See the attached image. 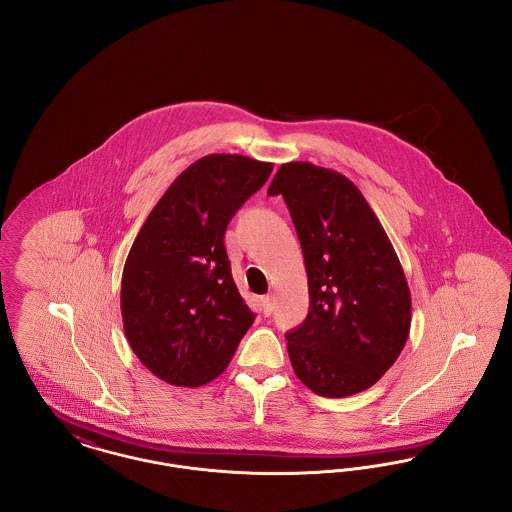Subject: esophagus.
<instances>
[{
	"label": "esophagus",
	"mask_w": 512,
	"mask_h": 512,
	"mask_svg": "<svg viewBox=\"0 0 512 512\" xmlns=\"http://www.w3.org/2000/svg\"><path fill=\"white\" fill-rule=\"evenodd\" d=\"M261 307H263V313L268 317L274 311V297L272 295L261 297Z\"/></svg>",
	"instance_id": "obj_1"
}]
</instances>
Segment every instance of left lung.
I'll list each match as a JSON object with an SVG mask.
<instances>
[{"instance_id":"8db88e82","label":"left lung","mask_w":512,"mask_h":512,"mask_svg":"<svg viewBox=\"0 0 512 512\" xmlns=\"http://www.w3.org/2000/svg\"><path fill=\"white\" fill-rule=\"evenodd\" d=\"M282 194L301 244L309 315L286 334L295 376L317 395L374 386L411 330V292L399 257L361 190L340 172L284 163L268 186Z\"/></svg>"}]
</instances>
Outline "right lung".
Wrapping results in <instances>:
<instances>
[{"instance_id":"add662e5","label":"right lung","mask_w":512,"mask_h":512,"mask_svg":"<svg viewBox=\"0 0 512 512\" xmlns=\"http://www.w3.org/2000/svg\"><path fill=\"white\" fill-rule=\"evenodd\" d=\"M272 167L236 153L197 159L130 247L121 282L124 334L142 365L167 384L199 388L215 380L255 320L234 284L224 232Z\"/></svg>"}]
</instances>
